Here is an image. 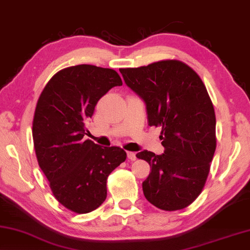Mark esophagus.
<instances>
[{"instance_id":"34e87169","label":"esophagus","mask_w":250,"mask_h":250,"mask_svg":"<svg viewBox=\"0 0 250 250\" xmlns=\"http://www.w3.org/2000/svg\"><path fill=\"white\" fill-rule=\"evenodd\" d=\"M127 158L129 160H132V161L136 160V154H135V152H133V151H128L127 152Z\"/></svg>"}]
</instances>
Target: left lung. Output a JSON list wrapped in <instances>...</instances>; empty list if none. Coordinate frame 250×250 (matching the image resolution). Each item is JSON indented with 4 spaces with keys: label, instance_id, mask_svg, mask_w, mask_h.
I'll list each match as a JSON object with an SVG mask.
<instances>
[{
    "label": "left lung",
    "instance_id": "1",
    "mask_svg": "<svg viewBox=\"0 0 250 250\" xmlns=\"http://www.w3.org/2000/svg\"><path fill=\"white\" fill-rule=\"evenodd\" d=\"M126 85L146 104L148 125L161 127L165 152L143 150L151 168L145 198L164 211H177L198 198L216 148L215 112L199 74L179 60L120 69Z\"/></svg>",
    "mask_w": 250,
    "mask_h": 250
}]
</instances>
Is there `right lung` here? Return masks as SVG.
<instances>
[{
    "instance_id": "1",
    "label": "right lung",
    "mask_w": 250,
    "mask_h": 250,
    "mask_svg": "<svg viewBox=\"0 0 250 250\" xmlns=\"http://www.w3.org/2000/svg\"><path fill=\"white\" fill-rule=\"evenodd\" d=\"M122 84L115 70L79 64L57 72L38 99L33 121L38 165L57 201L74 213L104 202L107 177L126 159L120 147L83 139L98 101Z\"/></svg>"
}]
</instances>
